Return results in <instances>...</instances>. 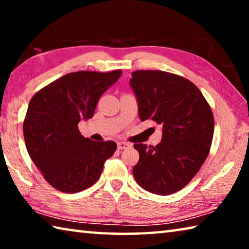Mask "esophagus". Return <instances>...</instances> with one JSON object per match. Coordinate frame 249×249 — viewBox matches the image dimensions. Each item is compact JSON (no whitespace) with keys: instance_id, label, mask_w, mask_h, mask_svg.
<instances>
[{"instance_id":"obj_1","label":"esophagus","mask_w":249,"mask_h":249,"mask_svg":"<svg viewBox=\"0 0 249 249\" xmlns=\"http://www.w3.org/2000/svg\"><path fill=\"white\" fill-rule=\"evenodd\" d=\"M129 146H130L129 142H117V148H119V149H125Z\"/></svg>"}]
</instances>
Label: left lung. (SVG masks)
<instances>
[{
	"label": "left lung",
	"mask_w": 249,
	"mask_h": 249,
	"mask_svg": "<svg viewBox=\"0 0 249 249\" xmlns=\"http://www.w3.org/2000/svg\"><path fill=\"white\" fill-rule=\"evenodd\" d=\"M129 82L141 120L162 126L158 145L134 144L140 153L134 178L151 193L172 195L195 178L208 157L214 133L212 108L199 88L178 74L137 70Z\"/></svg>",
	"instance_id": "1"
}]
</instances>
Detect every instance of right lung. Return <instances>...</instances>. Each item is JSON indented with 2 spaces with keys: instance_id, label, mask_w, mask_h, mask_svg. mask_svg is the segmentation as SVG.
I'll return each instance as SVG.
<instances>
[{
  "instance_id": "obj_1",
  "label": "right lung",
  "mask_w": 249,
  "mask_h": 249,
  "mask_svg": "<svg viewBox=\"0 0 249 249\" xmlns=\"http://www.w3.org/2000/svg\"><path fill=\"white\" fill-rule=\"evenodd\" d=\"M109 72L78 71L54 80L36 92L23 123L29 157L47 182L65 193L86 190L100 178L116 142L82 136L78 124L92 119L100 96L120 78Z\"/></svg>"
}]
</instances>
